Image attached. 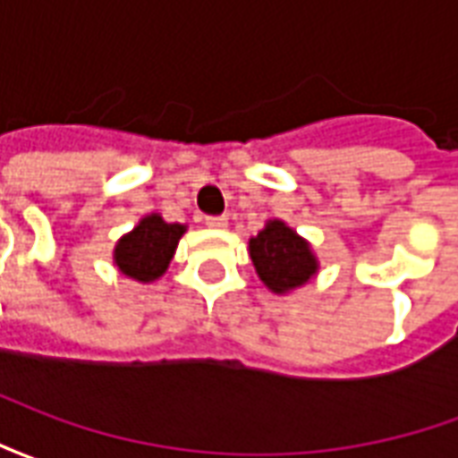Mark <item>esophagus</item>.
Instances as JSON below:
<instances>
[{
    "mask_svg": "<svg viewBox=\"0 0 458 458\" xmlns=\"http://www.w3.org/2000/svg\"><path fill=\"white\" fill-rule=\"evenodd\" d=\"M206 225H208V228H225V225H228V218H225V216H208V218H206Z\"/></svg>",
    "mask_w": 458,
    "mask_h": 458,
    "instance_id": "1",
    "label": "esophagus"
}]
</instances>
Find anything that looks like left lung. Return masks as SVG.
I'll return each mask as SVG.
<instances>
[{
  "instance_id": "obj_1",
  "label": "left lung",
  "mask_w": 458,
  "mask_h": 458,
  "mask_svg": "<svg viewBox=\"0 0 458 458\" xmlns=\"http://www.w3.org/2000/svg\"><path fill=\"white\" fill-rule=\"evenodd\" d=\"M250 258L259 279L277 294L301 287L317 272V259L307 242L282 220H269L267 228L250 240Z\"/></svg>"
}]
</instances>
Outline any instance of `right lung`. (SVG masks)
<instances>
[{"label":"right lung","mask_w":458,"mask_h":458,"mask_svg":"<svg viewBox=\"0 0 458 458\" xmlns=\"http://www.w3.org/2000/svg\"><path fill=\"white\" fill-rule=\"evenodd\" d=\"M183 225L166 223L161 216H147L130 235L117 242L114 265L131 279L151 282L169 267L174 250L183 235Z\"/></svg>","instance_id":"obj_1"}]
</instances>
